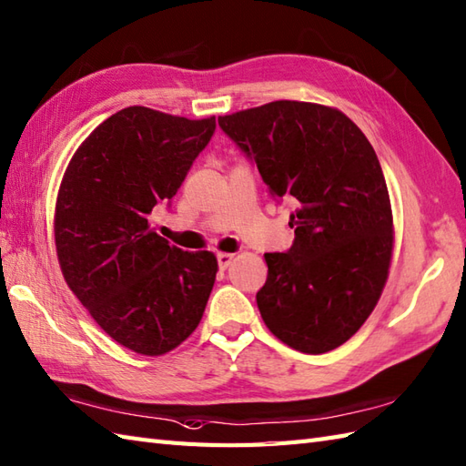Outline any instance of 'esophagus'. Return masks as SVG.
Masks as SVG:
<instances>
[{
    "label": "esophagus",
    "mask_w": 466,
    "mask_h": 466,
    "mask_svg": "<svg viewBox=\"0 0 466 466\" xmlns=\"http://www.w3.org/2000/svg\"><path fill=\"white\" fill-rule=\"evenodd\" d=\"M216 259H218V268H220V269H226V268H228V266L232 264V259H234V254H228V252H222V254H218V256H216Z\"/></svg>",
    "instance_id": "obj_1"
}]
</instances>
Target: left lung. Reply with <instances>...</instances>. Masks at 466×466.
Here are the masks:
<instances>
[{"label": "left lung", "mask_w": 466, "mask_h": 466, "mask_svg": "<svg viewBox=\"0 0 466 466\" xmlns=\"http://www.w3.org/2000/svg\"><path fill=\"white\" fill-rule=\"evenodd\" d=\"M274 198H294V244L264 254L262 319L301 353L348 341L380 299L393 252V214L370 140L341 111L274 101L218 116Z\"/></svg>", "instance_id": "left-lung-1"}]
</instances>
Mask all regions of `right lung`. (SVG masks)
Masks as SVG:
<instances>
[{
    "label": "right lung",
    "instance_id": "obj_1",
    "mask_svg": "<svg viewBox=\"0 0 466 466\" xmlns=\"http://www.w3.org/2000/svg\"><path fill=\"white\" fill-rule=\"evenodd\" d=\"M214 131V116L127 106L83 140L63 175L56 246L65 282L101 329L135 353L175 350L210 298L216 256L172 246L148 214L172 200Z\"/></svg>",
    "mask_w": 466,
    "mask_h": 466
}]
</instances>
